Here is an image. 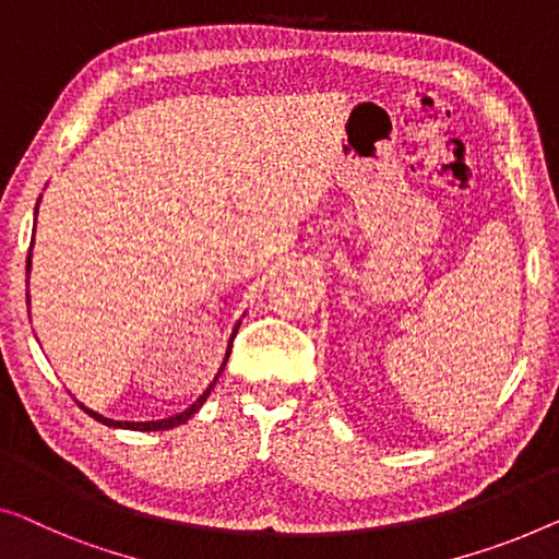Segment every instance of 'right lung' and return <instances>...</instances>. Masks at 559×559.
<instances>
[{
	"mask_svg": "<svg viewBox=\"0 0 559 559\" xmlns=\"http://www.w3.org/2000/svg\"><path fill=\"white\" fill-rule=\"evenodd\" d=\"M32 251V248H29ZM29 258H32V253L27 255V273H29ZM27 301H29V294H27ZM236 331H238V326H236ZM236 331H233V336H236ZM233 341V338H230ZM228 356H230V346H228V352H226V361H228ZM226 361H223V366H226ZM223 366H221V371H223ZM221 371L215 373V379H213V384L207 386L203 394H200V399H195L193 404L188 406L186 412H180V414H175V416H170V419H157V421H115V419H107V416H103V414H97V412H93V409H87V406H82V409H85L90 416H93V419H97V421H103L105 427H115V429H132V431H163V429H173V427H178V424H186L190 416H193L200 406L205 404V399H207V394H211L213 391V386H215V381H218V377H221Z\"/></svg>",
	"mask_w": 559,
	"mask_h": 559,
	"instance_id": "obj_1",
	"label": "right lung"
}]
</instances>
